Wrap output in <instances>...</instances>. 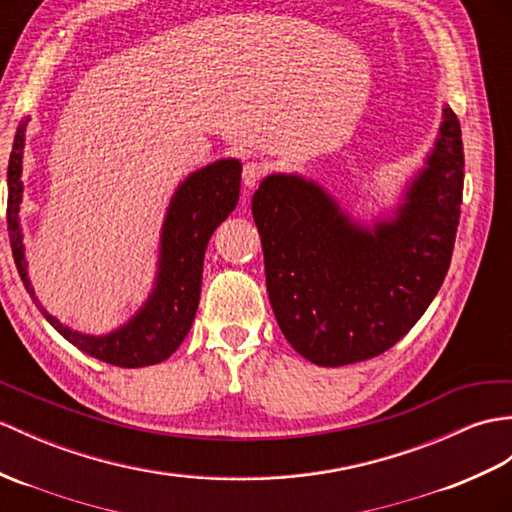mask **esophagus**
Returning <instances> with one entry per match:
<instances>
[{
    "label": "esophagus",
    "mask_w": 512,
    "mask_h": 512,
    "mask_svg": "<svg viewBox=\"0 0 512 512\" xmlns=\"http://www.w3.org/2000/svg\"><path fill=\"white\" fill-rule=\"evenodd\" d=\"M261 176H264V165H261V163L251 161V163L244 165L242 181H244V187H246V189H253V187L261 181Z\"/></svg>",
    "instance_id": "obj_1"
}]
</instances>
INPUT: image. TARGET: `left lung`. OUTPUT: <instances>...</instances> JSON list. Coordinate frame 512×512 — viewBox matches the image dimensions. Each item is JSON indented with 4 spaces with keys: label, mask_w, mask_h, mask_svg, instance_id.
Instances as JSON below:
<instances>
[{
    "label": "left lung",
    "mask_w": 512,
    "mask_h": 512,
    "mask_svg": "<svg viewBox=\"0 0 512 512\" xmlns=\"http://www.w3.org/2000/svg\"><path fill=\"white\" fill-rule=\"evenodd\" d=\"M460 122L445 106L425 168L392 218L362 227L316 181L270 174L253 196L266 288L305 360L344 366L382 355L441 290L460 220Z\"/></svg>",
    "instance_id": "left-lung-1"
}]
</instances>
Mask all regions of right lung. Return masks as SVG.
I'll use <instances>...</instances> for the list:
<instances>
[{
  "instance_id": "obj_1",
  "label": "right lung",
  "mask_w": 512,
  "mask_h": 512,
  "mask_svg": "<svg viewBox=\"0 0 512 512\" xmlns=\"http://www.w3.org/2000/svg\"><path fill=\"white\" fill-rule=\"evenodd\" d=\"M28 122L30 117L17 126L8 161V237L19 277L32 301L58 334L95 360L122 368H139L168 360L192 329L200 301L202 261H205L209 237L237 205L242 163L237 159H220L192 172L176 187L163 220L159 270L148 301L126 325L117 327L111 334L89 336L69 329L47 312L28 279L26 248H23L19 224L23 194L21 163Z\"/></svg>"
}]
</instances>
